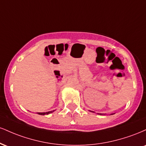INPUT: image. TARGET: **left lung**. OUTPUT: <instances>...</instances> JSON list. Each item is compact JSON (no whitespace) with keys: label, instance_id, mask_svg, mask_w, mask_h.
<instances>
[{"label":"left lung","instance_id":"1","mask_svg":"<svg viewBox=\"0 0 146 146\" xmlns=\"http://www.w3.org/2000/svg\"><path fill=\"white\" fill-rule=\"evenodd\" d=\"M93 113H94V112H93ZM100 115H102V114H100Z\"/></svg>","mask_w":146,"mask_h":146}]
</instances>
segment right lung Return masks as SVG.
<instances>
[{
	"label": "right lung",
	"instance_id": "right-lung-1",
	"mask_svg": "<svg viewBox=\"0 0 146 146\" xmlns=\"http://www.w3.org/2000/svg\"><path fill=\"white\" fill-rule=\"evenodd\" d=\"M54 110H52V111H48V112H46V113H38V115H48V114L53 113Z\"/></svg>",
	"mask_w": 146,
	"mask_h": 146
}]
</instances>
